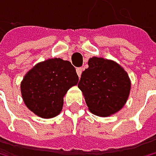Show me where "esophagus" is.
I'll return each instance as SVG.
<instances>
[{"mask_svg": "<svg viewBox=\"0 0 156 156\" xmlns=\"http://www.w3.org/2000/svg\"><path fill=\"white\" fill-rule=\"evenodd\" d=\"M76 72H77V74H78V76H79V77H81V74H82V72H83V68H82V67L77 68V69H76Z\"/></svg>", "mask_w": 156, "mask_h": 156, "instance_id": "esophagus-1", "label": "esophagus"}]
</instances>
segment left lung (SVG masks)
<instances>
[{
    "mask_svg": "<svg viewBox=\"0 0 156 156\" xmlns=\"http://www.w3.org/2000/svg\"><path fill=\"white\" fill-rule=\"evenodd\" d=\"M78 87L92 113L108 116L120 110L127 101L131 83L125 70L114 61L90 58Z\"/></svg>",
    "mask_w": 156,
    "mask_h": 156,
    "instance_id": "obj_1",
    "label": "left lung"
}]
</instances>
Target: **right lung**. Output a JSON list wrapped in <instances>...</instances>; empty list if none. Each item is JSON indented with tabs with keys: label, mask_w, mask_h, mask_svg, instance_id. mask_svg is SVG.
<instances>
[{
	"label": "right lung",
	"mask_w": 156,
	"mask_h": 156,
	"mask_svg": "<svg viewBox=\"0 0 156 156\" xmlns=\"http://www.w3.org/2000/svg\"><path fill=\"white\" fill-rule=\"evenodd\" d=\"M78 80L76 69L68 60L51 58L38 63L21 82L24 104L42 118L55 117L62 109L66 92Z\"/></svg>",
	"instance_id": "obj_1"
}]
</instances>
